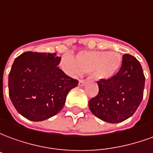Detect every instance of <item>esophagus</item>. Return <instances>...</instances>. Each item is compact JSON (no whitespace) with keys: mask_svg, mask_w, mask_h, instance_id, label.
I'll use <instances>...</instances> for the list:
<instances>
[{"mask_svg":"<svg viewBox=\"0 0 153 153\" xmlns=\"http://www.w3.org/2000/svg\"><path fill=\"white\" fill-rule=\"evenodd\" d=\"M85 83H86V80L80 79L79 81V86H83Z\"/></svg>","mask_w":153,"mask_h":153,"instance_id":"obj_1","label":"esophagus"}]
</instances>
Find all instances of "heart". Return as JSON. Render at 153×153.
I'll return each mask as SVG.
<instances>
[{
	"label": "heart",
	"instance_id": "1",
	"mask_svg": "<svg viewBox=\"0 0 153 153\" xmlns=\"http://www.w3.org/2000/svg\"><path fill=\"white\" fill-rule=\"evenodd\" d=\"M122 58L116 51H80L75 58L70 54H64L60 66L70 75L89 73L96 81H108L117 74L121 66Z\"/></svg>",
	"mask_w": 153,
	"mask_h": 153
}]
</instances>
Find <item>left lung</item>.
<instances>
[{
  "label": "left lung",
  "mask_w": 153,
  "mask_h": 153,
  "mask_svg": "<svg viewBox=\"0 0 153 153\" xmlns=\"http://www.w3.org/2000/svg\"><path fill=\"white\" fill-rule=\"evenodd\" d=\"M97 84L99 92L90 99V111L103 121L115 124L129 118L138 109L143 97L145 76L139 61L125 54L118 73Z\"/></svg>",
  "instance_id": "left-lung-1"
}]
</instances>
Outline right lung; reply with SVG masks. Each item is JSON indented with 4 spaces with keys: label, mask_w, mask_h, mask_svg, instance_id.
<instances>
[{
    "label": "right lung",
    "mask_w": 153,
    "mask_h": 153,
    "mask_svg": "<svg viewBox=\"0 0 153 153\" xmlns=\"http://www.w3.org/2000/svg\"><path fill=\"white\" fill-rule=\"evenodd\" d=\"M56 53L27 51L19 56L9 74V96L15 108L32 121H42L63 108L70 90L79 81L59 67Z\"/></svg>",
    "instance_id": "1"
}]
</instances>
